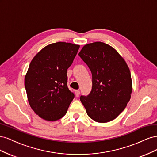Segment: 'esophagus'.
<instances>
[{"instance_id":"1","label":"esophagus","mask_w":157,"mask_h":157,"mask_svg":"<svg viewBox=\"0 0 157 157\" xmlns=\"http://www.w3.org/2000/svg\"><path fill=\"white\" fill-rule=\"evenodd\" d=\"M75 96L77 97H78L79 95H80V91H78V90H75Z\"/></svg>"}]
</instances>
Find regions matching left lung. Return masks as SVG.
Masks as SVG:
<instances>
[{
    "label": "left lung",
    "mask_w": 157,
    "mask_h": 157,
    "mask_svg": "<svg viewBox=\"0 0 157 157\" xmlns=\"http://www.w3.org/2000/svg\"><path fill=\"white\" fill-rule=\"evenodd\" d=\"M78 56L92 75L91 92L80 98L87 115L98 122L115 119L126 108L132 91L126 61L115 49L101 42L84 45Z\"/></svg>",
    "instance_id": "8db88e82"
}]
</instances>
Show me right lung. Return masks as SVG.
Wrapping results in <instances>:
<instances>
[{"label": "right lung", "instance_id": "1", "mask_svg": "<svg viewBox=\"0 0 157 157\" xmlns=\"http://www.w3.org/2000/svg\"><path fill=\"white\" fill-rule=\"evenodd\" d=\"M79 47L69 42L52 43L31 61L25 77L28 101L36 115L46 121L62 118L75 97L67 87V70Z\"/></svg>", "mask_w": 157, "mask_h": 157}]
</instances>
